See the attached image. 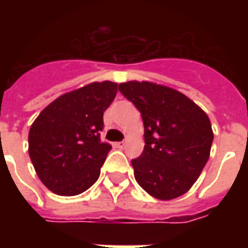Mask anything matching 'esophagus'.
Segmentation results:
<instances>
[{"label":"esophagus","instance_id":"esophagus-1","mask_svg":"<svg viewBox=\"0 0 248 248\" xmlns=\"http://www.w3.org/2000/svg\"><path fill=\"white\" fill-rule=\"evenodd\" d=\"M124 146H126V142H124V140H122V142H117V143H115V147H118V149H124Z\"/></svg>","mask_w":248,"mask_h":248}]
</instances>
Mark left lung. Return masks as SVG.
<instances>
[{
	"label": "left lung",
	"instance_id": "8db88e82",
	"mask_svg": "<svg viewBox=\"0 0 248 248\" xmlns=\"http://www.w3.org/2000/svg\"><path fill=\"white\" fill-rule=\"evenodd\" d=\"M118 90L140 110L145 126V149L131 161L135 181L156 199L183 195L210 156L207 114L182 93L153 82H124Z\"/></svg>",
	"mask_w": 248,
	"mask_h": 248
}]
</instances>
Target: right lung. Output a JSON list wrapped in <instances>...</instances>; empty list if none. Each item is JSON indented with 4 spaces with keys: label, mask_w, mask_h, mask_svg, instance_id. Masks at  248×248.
Returning <instances> with one entry per match:
<instances>
[{
    "label": "right lung",
    "mask_w": 248,
    "mask_h": 248,
    "mask_svg": "<svg viewBox=\"0 0 248 248\" xmlns=\"http://www.w3.org/2000/svg\"><path fill=\"white\" fill-rule=\"evenodd\" d=\"M110 81L66 93L46 106L29 131V155L50 191L71 197L97 182L111 145L101 140L103 111L117 95Z\"/></svg>",
    "instance_id": "obj_1"
}]
</instances>
